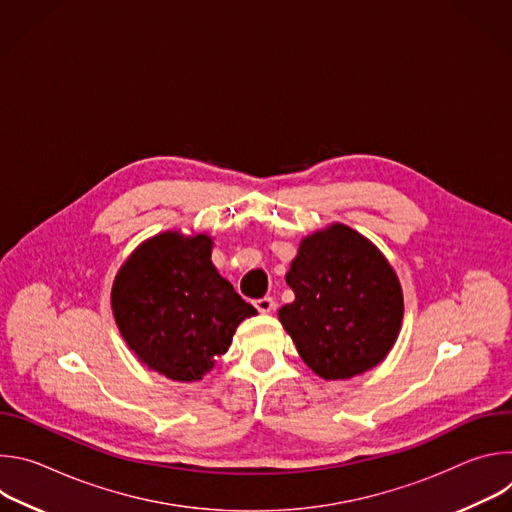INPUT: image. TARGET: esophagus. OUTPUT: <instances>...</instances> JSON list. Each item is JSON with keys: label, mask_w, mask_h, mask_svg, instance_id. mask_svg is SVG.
<instances>
[{"label": "esophagus", "mask_w": 512, "mask_h": 512, "mask_svg": "<svg viewBox=\"0 0 512 512\" xmlns=\"http://www.w3.org/2000/svg\"><path fill=\"white\" fill-rule=\"evenodd\" d=\"M255 308H257L261 314H269V312H273V308H275V300L269 298V296H265V298H261V300H255Z\"/></svg>", "instance_id": "34e87169"}]
</instances>
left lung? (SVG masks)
Wrapping results in <instances>:
<instances>
[{
  "label": "left lung",
  "instance_id": "obj_1",
  "mask_svg": "<svg viewBox=\"0 0 512 512\" xmlns=\"http://www.w3.org/2000/svg\"><path fill=\"white\" fill-rule=\"evenodd\" d=\"M296 300L277 316L302 360L322 379L369 371L393 348L403 291L383 253L334 223L302 239L285 275Z\"/></svg>",
  "mask_w": 512,
  "mask_h": 512
}]
</instances>
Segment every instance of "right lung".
<instances>
[{"label": "right lung", "mask_w": 512, "mask_h": 512, "mask_svg": "<svg viewBox=\"0 0 512 512\" xmlns=\"http://www.w3.org/2000/svg\"><path fill=\"white\" fill-rule=\"evenodd\" d=\"M208 235L160 233L117 271L111 308L127 346L160 375L200 381L229 350L237 326L257 314L210 261Z\"/></svg>", "instance_id": "right-lung-1"}]
</instances>
